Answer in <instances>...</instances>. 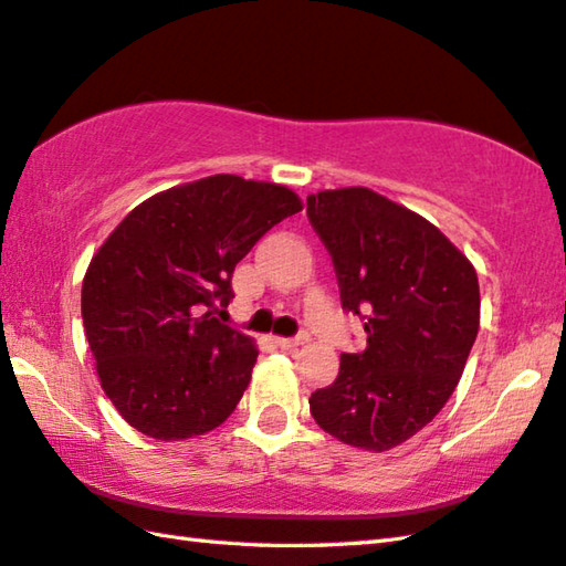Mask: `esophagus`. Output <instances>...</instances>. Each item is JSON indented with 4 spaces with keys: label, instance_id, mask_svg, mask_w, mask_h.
Here are the masks:
<instances>
[{
    "label": "esophagus",
    "instance_id": "34e87169",
    "mask_svg": "<svg viewBox=\"0 0 566 566\" xmlns=\"http://www.w3.org/2000/svg\"><path fill=\"white\" fill-rule=\"evenodd\" d=\"M274 343L280 348H284V350H294V348H298L304 343V338L298 336V338H274Z\"/></svg>",
    "mask_w": 566,
    "mask_h": 566
}]
</instances>
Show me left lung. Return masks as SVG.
Segmentation results:
<instances>
[{
    "label": "left lung",
    "mask_w": 566,
    "mask_h": 566,
    "mask_svg": "<svg viewBox=\"0 0 566 566\" xmlns=\"http://www.w3.org/2000/svg\"><path fill=\"white\" fill-rule=\"evenodd\" d=\"M306 213L334 260L343 308L363 314L368 334L308 407L343 444L395 449L457 390L481 324L479 276L437 226L365 186L312 193Z\"/></svg>",
    "instance_id": "8db88e82"
}]
</instances>
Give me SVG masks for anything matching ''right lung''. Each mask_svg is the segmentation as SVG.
<instances>
[{"mask_svg": "<svg viewBox=\"0 0 566 566\" xmlns=\"http://www.w3.org/2000/svg\"><path fill=\"white\" fill-rule=\"evenodd\" d=\"M302 208L286 186L216 174L154 193L109 232L81 308L99 385L129 427L184 441L232 415L260 350L218 304L254 242Z\"/></svg>", "mask_w": 566, "mask_h": 566, "instance_id": "obj_1", "label": "right lung"}]
</instances>
